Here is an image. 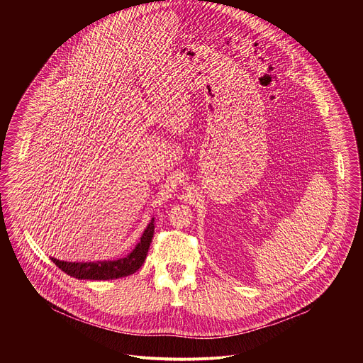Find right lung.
Returning a JSON list of instances; mask_svg holds the SVG:
<instances>
[{
    "label": "right lung",
    "mask_w": 363,
    "mask_h": 363,
    "mask_svg": "<svg viewBox=\"0 0 363 363\" xmlns=\"http://www.w3.org/2000/svg\"><path fill=\"white\" fill-rule=\"evenodd\" d=\"M152 220L148 223L144 230L140 243L135 249L124 259H113V261H96V262H69L54 259L52 261L65 274L78 278V279H94V281H106V279H117L123 277H128L138 271L144 261L147 259L154 232L155 223Z\"/></svg>",
    "instance_id": "obj_1"
}]
</instances>
